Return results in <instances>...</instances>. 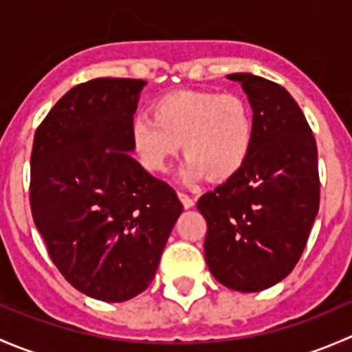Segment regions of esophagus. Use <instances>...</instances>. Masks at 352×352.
Listing matches in <instances>:
<instances>
[{
  "instance_id": "obj_1",
  "label": "esophagus",
  "mask_w": 352,
  "mask_h": 352,
  "mask_svg": "<svg viewBox=\"0 0 352 352\" xmlns=\"http://www.w3.org/2000/svg\"><path fill=\"white\" fill-rule=\"evenodd\" d=\"M179 197H180V201H182L184 208H186V209L192 208V206H194V199L190 197L189 194H186V192H182V190H179Z\"/></svg>"
}]
</instances>
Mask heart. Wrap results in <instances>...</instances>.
Listing matches in <instances>:
<instances>
[{
	"instance_id": "1",
	"label": "heart",
	"mask_w": 352,
	"mask_h": 352,
	"mask_svg": "<svg viewBox=\"0 0 352 352\" xmlns=\"http://www.w3.org/2000/svg\"><path fill=\"white\" fill-rule=\"evenodd\" d=\"M150 116L131 124L141 165L165 172L182 144L184 180L221 182L235 175L254 144V113L242 97L214 91H175L160 97Z\"/></svg>"
}]
</instances>
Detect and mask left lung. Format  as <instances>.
I'll return each mask as SVG.
<instances>
[{
	"mask_svg": "<svg viewBox=\"0 0 352 352\" xmlns=\"http://www.w3.org/2000/svg\"><path fill=\"white\" fill-rule=\"evenodd\" d=\"M240 81L254 110V144L242 168L197 201L208 223L206 264L242 293L274 286L294 269L320 202L317 143L281 85L250 73Z\"/></svg>",
	"mask_w": 352,
	"mask_h": 352,
	"instance_id": "obj_1",
	"label": "left lung"
}]
</instances>
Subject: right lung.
Segmentation results:
<instances>
[{"label": "right lung", "mask_w": 352, "mask_h": 352, "mask_svg": "<svg viewBox=\"0 0 352 352\" xmlns=\"http://www.w3.org/2000/svg\"><path fill=\"white\" fill-rule=\"evenodd\" d=\"M144 85H76L45 116L32 146V218L49 257L71 286L110 303L150 286L184 209L173 187L129 155Z\"/></svg>", "instance_id": "obj_1"}]
</instances>
